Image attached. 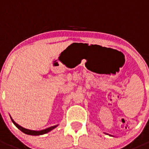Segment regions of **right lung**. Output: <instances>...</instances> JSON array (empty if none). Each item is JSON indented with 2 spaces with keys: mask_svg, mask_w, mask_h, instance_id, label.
I'll list each match as a JSON object with an SVG mask.
<instances>
[{
  "mask_svg": "<svg viewBox=\"0 0 149 149\" xmlns=\"http://www.w3.org/2000/svg\"><path fill=\"white\" fill-rule=\"evenodd\" d=\"M10 118H11V117H10ZM11 120H12V122H13V124H14V125H15L16 126V127H18V128L19 129L20 131H22V132L24 133V134H28V135H34V136H37V135H42V134H47V133H48L49 131H52L53 129H54L55 127L58 126V125H57L52 126V127H48V128L44 129V130H42V131H32V130H29V129H26V128H24V127H22V126H20L19 125H18L16 122H14V120H13L12 118H11Z\"/></svg>",
  "mask_w": 149,
  "mask_h": 149,
  "instance_id": "obj_1",
  "label": "right lung"
}]
</instances>
